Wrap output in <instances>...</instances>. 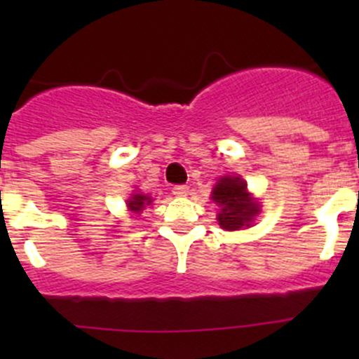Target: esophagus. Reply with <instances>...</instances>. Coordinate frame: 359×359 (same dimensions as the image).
<instances>
[{"label": "esophagus", "mask_w": 359, "mask_h": 359, "mask_svg": "<svg viewBox=\"0 0 359 359\" xmlns=\"http://www.w3.org/2000/svg\"><path fill=\"white\" fill-rule=\"evenodd\" d=\"M172 193L175 194V196H187V193H189V187L184 186V184H179V186L172 187Z\"/></svg>", "instance_id": "34e87169"}]
</instances>
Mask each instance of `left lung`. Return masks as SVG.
Returning <instances> with one entry per match:
<instances>
[{"mask_svg": "<svg viewBox=\"0 0 359 359\" xmlns=\"http://www.w3.org/2000/svg\"><path fill=\"white\" fill-rule=\"evenodd\" d=\"M212 200L220 206L219 224L222 229L236 231L248 226L250 220L259 212L257 203L252 201L247 184L240 177H222L215 184Z\"/></svg>", "mask_w": 359, "mask_h": 359, "instance_id": "left-lung-1", "label": "left lung"}]
</instances>
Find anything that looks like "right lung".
I'll list each match as a JSON object with an SVG mask.
<instances>
[{
	"label": "right lung",
	"instance_id": "right-lung-1",
	"mask_svg": "<svg viewBox=\"0 0 359 359\" xmlns=\"http://www.w3.org/2000/svg\"><path fill=\"white\" fill-rule=\"evenodd\" d=\"M151 198L149 196H144V194H133L132 200H128V206L132 212H142L146 208V205H149Z\"/></svg>",
	"mask_w": 359,
	"mask_h": 359
}]
</instances>
